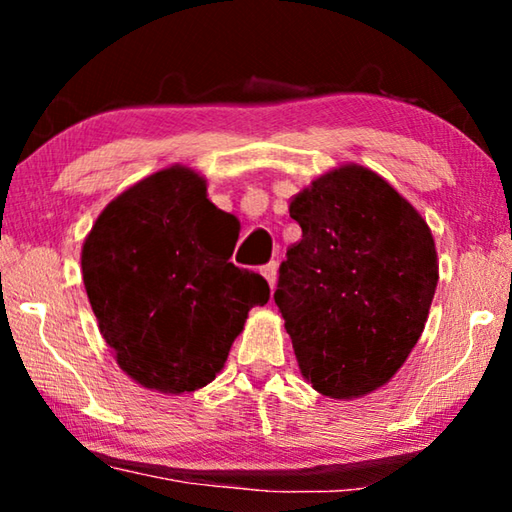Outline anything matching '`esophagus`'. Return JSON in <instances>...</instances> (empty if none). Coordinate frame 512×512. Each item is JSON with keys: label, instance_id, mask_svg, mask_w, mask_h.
Segmentation results:
<instances>
[{"label": "esophagus", "instance_id": "obj_1", "mask_svg": "<svg viewBox=\"0 0 512 512\" xmlns=\"http://www.w3.org/2000/svg\"><path fill=\"white\" fill-rule=\"evenodd\" d=\"M262 275L266 277L268 287L275 289V277H277V264L275 262H268L266 266H262Z\"/></svg>", "mask_w": 512, "mask_h": 512}]
</instances>
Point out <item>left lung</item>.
I'll use <instances>...</instances> for the list:
<instances>
[{
	"mask_svg": "<svg viewBox=\"0 0 512 512\" xmlns=\"http://www.w3.org/2000/svg\"><path fill=\"white\" fill-rule=\"evenodd\" d=\"M302 239L273 293L300 372L350 400L384 386L418 343L438 284L429 225L375 171L348 164L293 198Z\"/></svg>",
	"mask_w": 512,
	"mask_h": 512,
	"instance_id": "left-lung-1",
	"label": "left lung"
}]
</instances>
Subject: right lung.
<instances>
[{"label":"right lung","mask_w":512,"mask_h":512,"mask_svg":"<svg viewBox=\"0 0 512 512\" xmlns=\"http://www.w3.org/2000/svg\"><path fill=\"white\" fill-rule=\"evenodd\" d=\"M205 192L192 169H162L117 196L83 244L103 339L121 370L160 393L210 384L248 311L271 298L262 275L230 262L239 230Z\"/></svg>","instance_id":"obj_1"}]
</instances>
